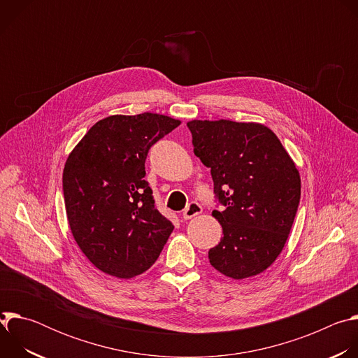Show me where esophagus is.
I'll return each instance as SVG.
<instances>
[{"instance_id": "esophagus-1", "label": "esophagus", "mask_w": 358, "mask_h": 358, "mask_svg": "<svg viewBox=\"0 0 358 358\" xmlns=\"http://www.w3.org/2000/svg\"><path fill=\"white\" fill-rule=\"evenodd\" d=\"M201 213H202V207L199 206L198 202L192 201V202H189V203H188L187 208L184 210V213H182V218H184V220H191V218H194V217L199 215Z\"/></svg>"}]
</instances>
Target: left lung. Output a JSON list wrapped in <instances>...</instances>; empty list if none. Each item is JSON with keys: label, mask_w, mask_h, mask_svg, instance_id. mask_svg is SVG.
I'll use <instances>...</instances> for the list:
<instances>
[{"label": "left lung", "mask_w": 358, "mask_h": 358, "mask_svg": "<svg viewBox=\"0 0 358 358\" xmlns=\"http://www.w3.org/2000/svg\"><path fill=\"white\" fill-rule=\"evenodd\" d=\"M194 155L211 169L214 192L224 211L221 242L208 252L222 275L245 279L266 271L290 234L300 176L278 136L259 123L191 120Z\"/></svg>", "instance_id": "1"}]
</instances>
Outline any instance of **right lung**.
I'll use <instances>...</instances> for the list:
<instances>
[{
	"mask_svg": "<svg viewBox=\"0 0 358 358\" xmlns=\"http://www.w3.org/2000/svg\"><path fill=\"white\" fill-rule=\"evenodd\" d=\"M180 123L157 113L109 116L69 155L62 177L68 222L99 271L130 279L160 257L174 225L156 208L144 163L150 147Z\"/></svg>",
	"mask_w": 358,
	"mask_h": 358,
	"instance_id": "obj_1",
	"label": "right lung"
}]
</instances>
